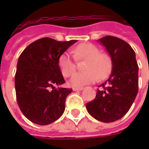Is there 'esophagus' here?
I'll return each instance as SVG.
<instances>
[{
  "label": "esophagus",
  "instance_id": "34e87169",
  "mask_svg": "<svg viewBox=\"0 0 149 149\" xmlns=\"http://www.w3.org/2000/svg\"><path fill=\"white\" fill-rule=\"evenodd\" d=\"M84 88L83 87H73L72 88V90L73 91H81Z\"/></svg>",
  "mask_w": 149,
  "mask_h": 149
}]
</instances>
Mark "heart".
<instances>
[{
	"mask_svg": "<svg viewBox=\"0 0 149 149\" xmlns=\"http://www.w3.org/2000/svg\"><path fill=\"white\" fill-rule=\"evenodd\" d=\"M72 53L77 60H86L84 69L85 71L75 73L70 80V84L79 87L93 83L100 79H104L109 74L112 68L110 58L100 49L91 43H83L72 49ZM58 65L61 73L65 77H69L77 69V63L71 52H65L58 60Z\"/></svg>",
	"mask_w": 149,
	"mask_h": 149,
	"instance_id": "heart-1",
	"label": "heart"
}]
</instances>
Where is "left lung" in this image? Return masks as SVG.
Instances as JSON below:
<instances>
[{"mask_svg": "<svg viewBox=\"0 0 149 149\" xmlns=\"http://www.w3.org/2000/svg\"><path fill=\"white\" fill-rule=\"evenodd\" d=\"M112 60L109 77L99 85L93 100L86 104L93 117L104 123L122 118L128 112L138 93V65L131 46L118 37L106 36L98 40Z\"/></svg>", "mask_w": 149, "mask_h": 149, "instance_id": "1", "label": "left lung"}]
</instances>
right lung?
Listing matches in <instances>:
<instances>
[{"mask_svg":"<svg viewBox=\"0 0 149 149\" xmlns=\"http://www.w3.org/2000/svg\"><path fill=\"white\" fill-rule=\"evenodd\" d=\"M44 37L31 43L19 56L15 75L18 106L34 124L49 125L58 120L65 109L71 88H55L65 82L59 57L74 43Z\"/></svg>","mask_w":149,"mask_h":149,"instance_id":"add662e5","label":"right lung"}]
</instances>
